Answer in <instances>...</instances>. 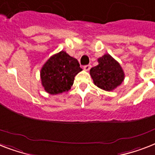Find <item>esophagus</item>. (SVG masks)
Wrapping results in <instances>:
<instances>
[{
	"mask_svg": "<svg viewBox=\"0 0 155 155\" xmlns=\"http://www.w3.org/2000/svg\"><path fill=\"white\" fill-rule=\"evenodd\" d=\"M91 69V65L88 64V65H85V66L84 67V70H85V71H89Z\"/></svg>",
	"mask_w": 155,
	"mask_h": 155,
	"instance_id": "1",
	"label": "esophagus"
}]
</instances>
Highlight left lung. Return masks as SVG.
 Here are the masks:
<instances>
[{"label":"left lung","mask_w":155,"mask_h":155,"mask_svg":"<svg viewBox=\"0 0 155 155\" xmlns=\"http://www.w3.org/2000/svg\"><path fill=\"white\" fill-rule=\"evenodd\" d=\"M99 64L90 70L95 86L107 91L117 88L124 80L125 74L119 63L109 54L98 59Z\"/></svg>","instance_id":"8db88e82"}]
</instances>
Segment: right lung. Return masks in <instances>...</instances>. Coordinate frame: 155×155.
<instances>
[{"label": "right lung", "instance_id": "right-lung-1", "mask_svg": "<svg viewBox=\"0 0 155 155\" xmlns=\"http://www.w3.org/2000/svg\"><path fill=\"white\" fill-rule=\"evenodd\" d=\"M81 71L75 58L60 51L52 55L41 68V84L50 95L66 92L73 85L75 75Z\"/></svg>", "mask_w": 155, "mask_h": 155}]
</instances>
